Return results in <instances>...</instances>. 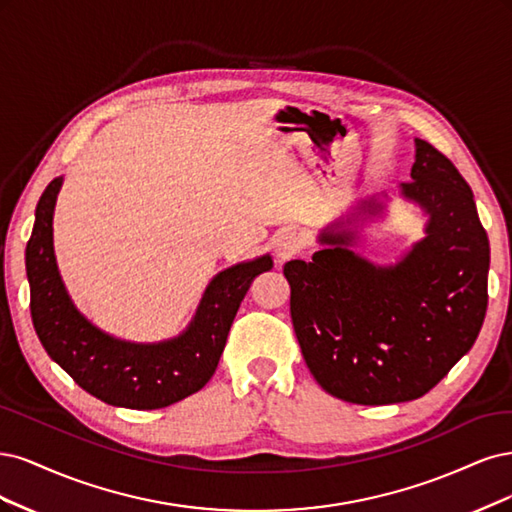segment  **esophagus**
Here are the masks:
<instances>
[{
	"label": "esophagus",
	"instance_id": "1",
	"mask_svg": "<svg viewBox=\"0 0 512 512\" xmlns=\"http://www.w3.org/2000/svg\"><path fill=\"white\" fill-rule=\"evenodd\" d=\"M304 249V238L298 232H285L276 240V259L278 263H285L293 259Z\"/></svg>",
	"mask_w": 512,
	"mask_h": 512
}]
</instances>
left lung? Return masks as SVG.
<instances>
[{"label": "left lung", "mask_w": 512, "mask_h": 512, "mask_svg": "<svg viewBox=\"0 0 512 512\" xmlns=\"http://www.w3.org/2000/svg\"><path fill=\"white\" fill-rule=\"evenodd\" d=\"M410 178L398 193L427 217L425 236L398 261L381 266L351 249L357 217L385 214V202L370 195L321 229L310 261L285 263L306 366L329 395L351 404L421 398L472 349L485 319L489 240L472 189L419 138Z\"/></svg>", "instance_id": "obj_1"}]
</instances>
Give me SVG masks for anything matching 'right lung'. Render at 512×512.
Instances as JSON below:
<instances>
[{"mask_svg": "<svg viewBox=\"0 0 512 512\" xmlns=\"http://www.w3.org/2000/svg\"><path fill=\"white\" fill-rule=\"evenodd\" d=\"M63 176L40 197L25 266L31 319L44 351L87 393L110 406L155 410L200 391L219 366L229 327L253 278L272 270L266 253L214 276L191 323L161 342H129L93 325L72 302L57 268L53 214Z\"/></svg>", "mask_w": 512, "mask_h": 512, "instance_id": "obj_1", "label": "right lung"}]
</instances>
